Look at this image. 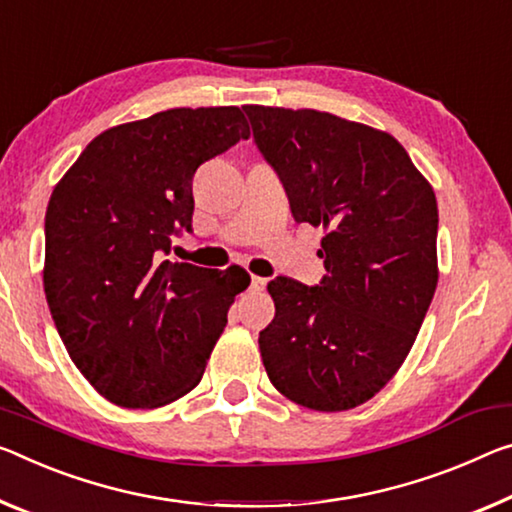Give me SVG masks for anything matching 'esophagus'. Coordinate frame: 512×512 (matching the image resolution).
Instances as JSON below:
<instances>
[{
    "instance_id": "1",
    "label": "esophagus",
    "mask_w": 512,
    "mask_h": 512,
    "mask_svg": "<svg viewBox=\"0 0 512 512\" xmlns=\"http://www.w3.org/2000/svg\"><path fill=\"white\" fill-rule=\"evenodd\" d=\"M264 287H266V278H259V275H253V278H250V289L264 291Z\"/></svg>"
}]
</instances>
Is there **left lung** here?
<instances>
[{
    "label": "left lung",
    "mask_w": 512,
    "mask_h": 512,
    "mask_svg": "<svg viewBox=\"0 0 512 512\" xmlns=\"http://www.w3.org/2000/svg\"><path fill=\"white\" fill-rule=\"evenodd\" d=\"M243 111L291 214L326 230L321 285L269 282L275 319L259 332L262 362L289 401L351 410L399 371L433 300V186L380 129L314 109Z\"/></svg>",
    "instance_id": "left-lung-1"
}]
</instances>
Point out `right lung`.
<instances>
[{"mask_svg": "<svg viewBox=\"0 0 512 512\" xmlns=\"http://www.w3.org/2000/svg\"><path fill=\"white\" fill-rule=\"evenodd\" d=\"M239 107L168 109L86 145L45 214L43 285L84 378L123 408H161L200 383L250 275L170 262L191 230L193 175L248 139Z\"/></svg>", "mask_w": 512, "mask_h": 512, "instance_id": "obj_1", "label": "right lung"}]
</instances>
